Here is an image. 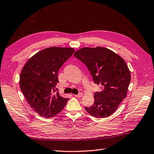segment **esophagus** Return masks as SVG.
<instances>
[{
  "instance_id": "34e87169",
  "label": "esophagus",
  "mask_w": 154,
  "mask_h": 154,
  "mask_svg": "<svg viewBox=\"0 0 154 154\" xmlns=\"http://www.w3.org/2000/svg\"><path fill=\"white\" fill-rule=\"evenodd\" d=\"M83 94L82 93H79L78 95H74L75 97H77V98H80V97H82Z\"/></svg>"
}]
</instances>
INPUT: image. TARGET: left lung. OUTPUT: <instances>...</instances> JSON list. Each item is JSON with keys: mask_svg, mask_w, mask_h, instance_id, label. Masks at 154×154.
I'll return each mask as SVG.
<instances>
[{"mask_svg": "<svg viewBox=\"0 0 154 154\" xmlns=\"http://www.w3.org/2000/svg\"><path fill=\"white\" fill-rule=\"evenodd\" d=\"M74 56L85 64L101 91L94 93V103L85 107L95 118H107L116 111L127 95L131 74L121 56L106 48H82Z\"/></svg>", "mask_w": 154, "mask_h": 154, "instance_id": "8db88e82", "label": "left lung"}]
</instances>
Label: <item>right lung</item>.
<instances>
[{
	"mask_svg": "<svg viewBox=\"0 0 154 154\" xmlns=\"http://www.w3.org/2000/svg\"><path fill=\"white\" fill-rule=\"evenodd\" d=\"M74 52L72 48L50 47L32 56L20 76L22 92L34 111L40 116L52 118L64 109L68 98L60 96L56 88L58 72Z\"/></svg>",
	"mask_w": 154,
	"mask_h": 154,
	"instance_id": "1",
	"label": "right lung"
}]
</instances>
